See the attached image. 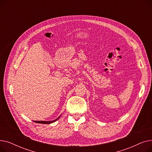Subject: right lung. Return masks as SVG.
I'll return each instance as SVG.
<instances>
[{
    "instance_id": "1",
    "label": "right lung",
    "mask_w": 152,
    "mask_h": 152,
    "mask_svg": "<svg viewBox=\"0 0 152 152\" xmlns=\"http://www.w3.org/2000/svg\"><path fill=\"white\" fill-rule=\"evenodd\" d=\"M60 116L58 118L55 119V120H53V121H34V122H35L36 123H39V124H51V123H52L57 121V119H58Z\"/></svg>"
}]
</instances>
